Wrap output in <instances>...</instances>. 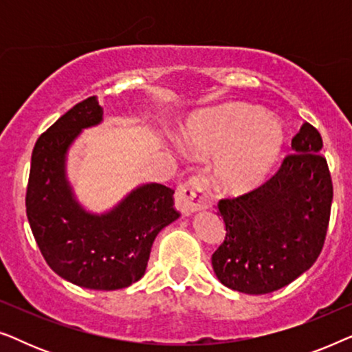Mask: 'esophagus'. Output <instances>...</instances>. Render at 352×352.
Segmentation results:
<instances>
[{"label": "esophagus", "instance_id": "1", "mask_svg": "<svg viewBox=\"0 0 352 352\" xmlns=\"http://www.w3.org/2000/svg\"><path fill=\"white\" fill-rule=\"evenodd\" d=\"M176 208L184 216H189L195 211L208 208L211 200L210 194L204 184V179L200 177H190L184 184H181L176 189L175 195Z\"/></svg>", "mask_w": 352, "mask_h": 352}]
</instances>
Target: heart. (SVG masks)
<instances>
[{
  "instance_id": "heart-1",
  "label": "heart",
  "mask_w": 352,
  "mask_h": 352,
  "mask_svg": "<svg viewBox=\"0 0 352 352\" xmlns=\"http://www.w3.org/2000/svg\"><path fill=\"white\" fill-rule=\"evenodd\" d=\"M282 124L248 104L230 102L197 115L182 136L192 157L208 160L211 179L224 194H248L271 176L285 148Z\"/></svg>"
}]
</instances>
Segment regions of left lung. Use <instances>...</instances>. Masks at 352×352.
<instances>
[{"label":"left lung","mask_w":352,"mask_h":352,"mask_svg":"<svg viewBox=\"0 0 352 352\" xmlns=\"http://www.w3.org/2000/svg\"><path fill=\"white\" fill-rule=\"evenodd\" d=\"M322 138L302 123L292 155L258 189L219 200L224 242L211 256L218 280L230 290L266 295L305 274L324 247L333 186Z\"/></svg>","instance_id":"left-lung-1"}]
</instances>
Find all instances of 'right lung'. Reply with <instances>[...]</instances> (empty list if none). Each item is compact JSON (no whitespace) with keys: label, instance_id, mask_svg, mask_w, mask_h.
<instances>
[{"label":"right lung","instance_id":"obj_1","mask_svg":"<svg viewBox=\"0 0 352 352\" xmlns=\"http://www.w3.org/2000/svg\"><path fill=\"white\" fill-rule=\"evenodd\" d=\"M96 96L76 104L33 147L27 218L46 263L89 290H120L146 274L153 240L179 218L170 187L138 186L105 213H91L67 177V153L86 128L102 122Z\"/></svg>","mask_w":352,"mask_h":352}]
</instances>
